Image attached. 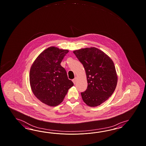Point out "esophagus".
Instances as JSON below:
<instances>
[{"instance_id": "esophagus-1", "label": "esophagus", "mask_w": 146, "mask_h": 146, "mask_svg": "<svg viewBox=\"0 0 146 146\" xmlns=\"http://www.w3.org/2000/svg\"><path fill=\"white\" fill-rule=\"evenodd\" d=\"M72 81H73V82L74 83V84H75V83L76 82V78H75L74 79H73Z\"/></svg>"}]
</instances>
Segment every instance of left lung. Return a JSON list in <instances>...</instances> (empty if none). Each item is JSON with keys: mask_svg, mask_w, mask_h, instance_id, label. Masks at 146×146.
Here are the masks:
<instances>
[{"mask_svg": "<svg viewBox=\"0 0 146 146\" xmlns=\"http://www.w3.org/2000/svg\"><path fill=\"white\" fill-rule=\"evenodd\" d=\"M85 68L88 87L81 92L82 99L90 107L105 102L114 92L117 78L113 62L107 54L96 47L73 51Z\"/></svg>", "mask_w": 146, "mask_h": 146, "instance_id": "obj_1", "label": "left lung"}]
</instances>
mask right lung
I'll return each instance as SVG.
<instances>
[{
  "label": "right lung",
  "mask_w": 146,
  "mask_h": 146,
  "mask_svg": "<svg viewBox=\"0 0 146 146\" xmlns=\"http://www.w3.org/2000/svg\"><path fill=\"white\" fill-rule=\"evenodd\" d=\"M67 50L50 47L39 54L29 73L33 92L42 102L54 107L61 103L74 84L60 65Z\"/></svg>",
  "instance_id": "obj_1"
}]
</instances>
